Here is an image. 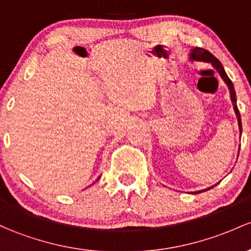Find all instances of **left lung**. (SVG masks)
<instances>
[{
  "label": "left lung",
  "mask_w": 251,
  "mask_h": 251,
  "mask_svg": "<svg viewBox=\"0 0 251 251\" xmlns=\"http://www.w3.org/2000/svg\"><path fill=\"white\" fill-rule=\"evenodd\" d=\"M189 60L190 61H198V62H207V63H211L212 66L214 67L215 69H217V72L219 73L220 76L223 77V80H224V81H225L226 85H227L228 90H230V98H231V101H232L233 110H234V112H236L237 120H238L239 133H241V135H242V121H241V114H239V110H238V107H237L236 91H234L233 83H232V81H231L230 79H228V76H227V74H226L225 69H224L223 64L220 63V61L218 60L217 57H214V56H213L212 53L209 52V51L202 49V48H195V49L191 50L190 53H189ZM217 184H218V183H217ZM217 184L212 185V187L207 188V189L194 191V194H199V193H202V191L209 190V189H211V188H214Z\"/></svg>",
  "instance_id": "obj_1"
}]
</instances>
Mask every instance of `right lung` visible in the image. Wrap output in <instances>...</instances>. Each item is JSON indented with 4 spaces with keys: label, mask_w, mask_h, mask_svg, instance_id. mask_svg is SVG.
I'll use <instances>...</instances> for the list:
<instances>
[{
    "label": "right lung",
    "mask_w": 251,
    "mask_h": 251,
    "mask_svg": "<svg viewBox=\"0 0 251 251\" xmlns=\"http://www.w3.org/2000/svg\"><path fill=\"white\" fill-rule=\"evenodd\" d=\"M99 178H100V177H98V179H99ZM98 179H97V180H98Z\"/></svg>",
    "instance_id": "obj_1"
}]
</instances>
